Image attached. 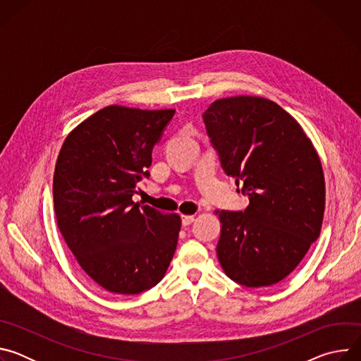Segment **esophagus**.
I'll return each mask as SVG.
<instances>
[{
    "instance_id": "1",
    "label": "esophagus",
    "mask_w": 361,
    "mask_h": 361,
    "mask_svg": "<svg viewBox=\"0 0 361 361\" xmlns=\"http://www.w3.org/2000/svg\"><path fill=\"white\" fill-rule=\"evenodd\" d=\"M194 216H181V223L183 226H190L191 223H194Z\"/></svg>"
}]
</instances>
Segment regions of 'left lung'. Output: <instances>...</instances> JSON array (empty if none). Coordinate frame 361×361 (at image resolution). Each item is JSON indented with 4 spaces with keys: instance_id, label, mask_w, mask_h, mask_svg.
<instances>
[{
    "instance_id": "8db88e82",
    "label": "left lung",
    "mask_w": 361,
    "mask_h": 361,
    "mask_svg": "<svg viewBox=\"0 0 361 361\" xmlns=\"http://www.w3.org/2000/svg\"><path fill=\"white\" fill-rule=\"evenodd\" d=\"M202 121L223 170L250 200L244 212H217L219 262L241 286H273L320 235L326 201L320 159L300 124L267 98L217 99Z\"/></svg>"
}]
</instances>
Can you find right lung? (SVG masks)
Instances as JSON below:
<instances>
[{
	"label": "right lung",
	"instance_id": "add662e5",
	"mask_svg": "<svg viewBox=\"0 0 361 361\" xmlns=\"http://www.w3.org/2000/svg\"><path fill=\"white\" fill-rule=\"evenodd\" d=\"M174 113L106 107L73 130L59 154V228L81 269L107 291L149 290L174 255L180 216L133 201Z\"/></svg>",
	"mask_w": 361,
	"mask_h": 361
}]
</instances>
